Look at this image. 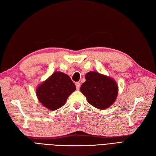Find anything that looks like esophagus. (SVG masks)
Masks as SVG:
<instances>
[{
    "label": "esophagus",
    "mask_w": 156,
    "mask_h": 156,
    "mask_svg": "<svg viewBox=\"0 0 156 156\" xmlns=\"http://www.w3.org/2000/svg\"><path fill=\"white\" fill-rule=\"evenodd\" d=\"M80 85H81V84H80V83H79V82L75 83V86H76V88H77V90H79V88H80Z\"/></svg>",
    "instance_id": "34e87169"
}]
</instances>
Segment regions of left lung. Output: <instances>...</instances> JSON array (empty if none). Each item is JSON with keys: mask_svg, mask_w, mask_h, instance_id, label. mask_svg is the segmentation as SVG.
<instances>
[{"mask_svg": "<svg viewBox=\"0 0 156 156\" xmlns=\"http://www.w3.org/2000/svg\"><path fill=\"white\" fill-rule=\"evenodd\" d=\"M85 79L86 81L82 84L80 90L90 104L103 110L114 103L119 91L114 79L96 72H89Z\"/></svg>", "mask_w": 156, "mask_h": 156, "instance_id": "8db88e82", "label": "left lung"}]
</instances>
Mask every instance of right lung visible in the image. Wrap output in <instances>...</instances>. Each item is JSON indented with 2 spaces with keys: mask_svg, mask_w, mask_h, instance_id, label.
Returning <instances> with one entry per match:
<instances>
[{
  "mask_svg": "<svg viewBox=\"0 0 156 156\" xmlns=\"http://www.w3.org/2000/svg\"><path fill=\"white\" fill-rule=\"evenodd\" d=\"M76 89L68 75L55 72L36 89V96L45 107L55 111L62 107L69 96Z\"/></svg>",
  "mask_w": 156,
  "mask_h": 156,
  "instance_id": "1",
  "label": "right lung"
}]
</instances>
